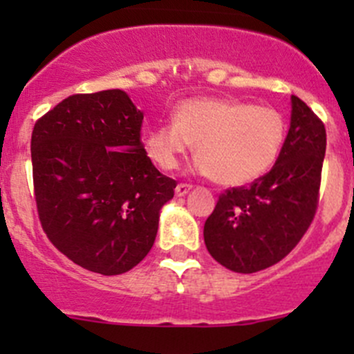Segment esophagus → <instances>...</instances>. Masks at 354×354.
<instances>
[{"label":"esophagus","instance_id":"esophagus-1","mask_svg":"<svg viewBox=\"0 0 354 354\" xmlns=\"http://www.w3.org/2000/svg\"><path fill=\"white\" fill-rule=\"evenodd\" d=\"M192 185H188V183H178L176 185V188H174V192H176V195L178 197H183V195H187L188 192L192 190Z\"/></svg>","mask_w":354,"mask_h":354}]
</instances>
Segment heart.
Wrapping results in <instances>:
<instances>
[{
  "mask_svg": "<svg viewBox=\"0 0 354 354\" xmlns=\"http://www.w3.org/2000/svg\"><path fill=\"white\" fill-rule=\"evenodd\" d=\"M286 131V120L276 108L198 97L181 102L174 111V121L151 128L145 147L157 166L171 171L197 144L200 173L224 187H240L274 166Z\"/></svg>",
  "mask_w": 354,
  "mask_h": 354,
  "instance_id": "obj_1",
  "label": "heart"
}]
</instances>
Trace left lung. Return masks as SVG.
Returning <instances> with one entry per match:
<instances>
[{
  "mask_svg": "<svg viewBox=\"0 0 354 354\" xmlns=\"http://www.w3.org/2000/svg\"><path fill=\"white\" fill-rule=\"evenodd\" d=\"M291 108V127L272 169L250 187L221 194L203 226L209 253L233 272H259L281 262L315 217L326 127L296 95Z\"/></svg>",
  "mask_w": 354,
  "mask_h": 354,
  "instance_id": "obj_1",
  "label": "left lung"
}]
</instances>
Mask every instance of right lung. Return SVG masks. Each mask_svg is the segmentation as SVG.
Here are the masks:
<instances>
[{"label":"right lung","instance_id":"right-lung-1","mask_svg":"<svg viewBox=\"0 0 354 354\" xmlns=\"http://www.w3.org/2000/svg\"><path fill=\"white\" fill-rule=\"evenodd\" d=\"M144 113L120 88L73 94L32 130L34 197L46 236L91 272H128L154 245L176 181L142 145Z\"/></svg>","mask_w":354,"mask_h":354}]
</instances>
